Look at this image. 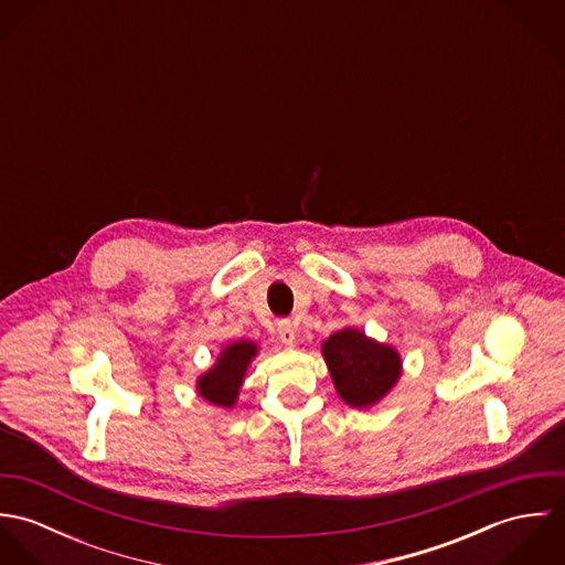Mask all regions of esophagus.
Segmentation results:
<instances>
[{
	"instance_id": "esophagus-1",
	"label": "esophagus",
	"mask_w": 565,
	"mask_h": 565,
	"mask_svg": "<svg viewBox=\"0 0 565 565\" xmlns=\"http://www.w3.org/2000/svg\"><path fill=\"white\" fill-rule=\"evenodd\" d=\"M276 332H278V339L285 345H294V341H296V323L291 322V320H278L276 322Z\"/></svg>"
}]
</instances>
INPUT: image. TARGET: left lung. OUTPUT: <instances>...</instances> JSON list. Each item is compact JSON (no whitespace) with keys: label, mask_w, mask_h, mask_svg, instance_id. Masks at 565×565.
<instances>
[{"label":"left lung","mask_w":565,"mask_h":565,"mask_svg":"<svg viewBox=\"0 0 565 565\" xmlns=\"http://www.w3.org/2000/svg\"><path fill=\"white\" fill-rule=\"evenodd\" d=\"M323 356L343 403L370 406L379 403L401 376V356L390 345L343 328L323 343Z\"/></svg>","instance_id":"obj_1"}]
</instances>
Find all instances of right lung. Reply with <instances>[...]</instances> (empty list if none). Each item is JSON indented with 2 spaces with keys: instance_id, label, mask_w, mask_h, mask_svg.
Listing matches in <instances>:
<instances>
[{
  "instance_id": "1",
  "label": "right lung",
  "mask_w": 565,
  "mask_h": 565,
  "mask_svg": "<svg viewBox=\"0 0 565 565\" xmlns=\"http://www.w3.org/2000/svg\"><path fill=\"white\" fill-rule=\"evenodd\" d=\"M254 354H256V348L249 341H237L228 345L220 356L217 365L200 379L198 387L202 398L220 406H233L239 394L243 372Z\"/></svg>"
}]
</instances>
